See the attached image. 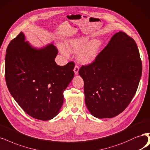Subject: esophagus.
Masks as SVG:
<instances>
[{
  "instance_id": "esophagus-1",
  "label": "esophagus",
  "mask_w": 150,
  "mask_h": 150,
  "mask_svg": "<svg viewBox=\"0 0 150 150\" xmlns=\"http://www.w3.org/2000/svg\"><path fill=\"white\" fill-rule=\"evenodd\" d=\"M74 73H75L76 75H77L79 74V67H78V66H77V65L75 66L74 68Z\"/></svg>"
}]
</instances>
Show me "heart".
Segmentation results:
<instances>
[{
  "instance_id": "b5f03b06",
  "label": "heart",
  "mask_w": 150,
  "mask_h": 150,
  "mask_svg": "<svg viewBox=\"0 0 150 150\" xmlns=\"http://www.w3.org/2000/svg\"><path fill=\"white\" fill-rule=\"evenodd\" d=\"M101 42L99 40H92L88 36H77L66 40L59 48L62 54L68 55V52L77 53L79 63L89 65L94 63L100 52Z\"/></svg>"
}]
</instances>
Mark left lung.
Here are the masks:
<instances>
[{
    "instance_id": "obj_1",
    "label": "left lung",
    "mask_w": 150,
    "mask_h": 150,
    "mask_svg": "<svg viewBox=\"0 0 150 150\" xmlns=\"http://www.w3.org/2000/svg\"><path fill=\"white\" fill-rule=\"evenodd\" d=\"M142 73L135 41L124 32L113 35L94 63L82 66L79 71L91 114L97 118L120 114L135 96Z\"/></svg>"
}]
</instances>
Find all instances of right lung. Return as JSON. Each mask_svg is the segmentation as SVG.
Masks as SVG:
<instances>
[{
    "instance_id": "right-lung-1",
    "label": "right lung",
    "mask_w": 150,
    "mask_h": 150,
    "mask_svg": "<svg viewBox=\"0 0 150 150\" xmlns=\"http://www.w3.org/2000/svg\"><path fill=\"white\" fill-rule=\"evenodd\" d=\"M53 43L36 48L22 32L9 43L5 59L10 94L28 115L40 120L58 114L63 92L74 76L73 62L63 66L56 63L58 51Z\"/></svg>"
}]
</instances>
